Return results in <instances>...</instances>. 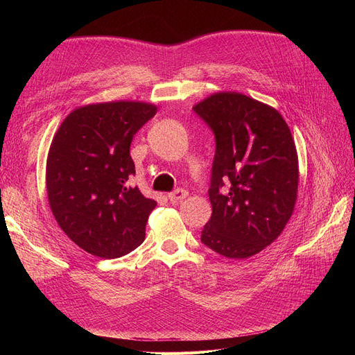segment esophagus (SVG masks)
<instances>
[{
    "label": "esophagus",
    "instance_id": "esophagus-1",
    "mask_svg": "<svg viewBox=\"0 0 355 355\" xmlns=\"http://www.w3.org/2000/svg\"><path fill=\"white\" fill-rule=\"evenodd\" d=\"M167 197L171 202H178L180 200H184L185 197H188V192L185 189H175L173 192H170Z\"/></svg>",
    "mask_w": 355,
    "mask_h": 355
}]
</instances>
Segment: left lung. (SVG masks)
<instances>
[{"instance_id":"obj_1","label":"left lung","mask_w":355,"mask_h":355,"mask_svg":"<svg viewBox=\"0 0 355 355\" xmlns=\"http://www.w3.org/2000/svg\"><path fill=\"white\" fill-rule=\"evenodd\" d=\"M194 112L214 135L201 243L230 259L263 250L284 230L297 192V154L280 112L240 93H216Z\"/></svg>"}]
</instances>
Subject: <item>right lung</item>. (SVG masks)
Wrapping results in <instances>:
<instances>
[{
  "label": "right lung",
  "mask_w": 355,
  "mask_h": 355,
  "mask_svg": "<svg viewBox=\"0 0 355 355\" xmlns=\"http://www.w3.org/2000/svg\"><path fill=\"white\" fill-rule=\"evenodd\" d=\"M154 105L108 102L72 111L53 137L46 184L50 209L68 237L90 254L115 259L145 240L157 202L130 185L135 135Z\"/></svg>",
  "instance_id": "right-lung-1"
}]
</instances>
